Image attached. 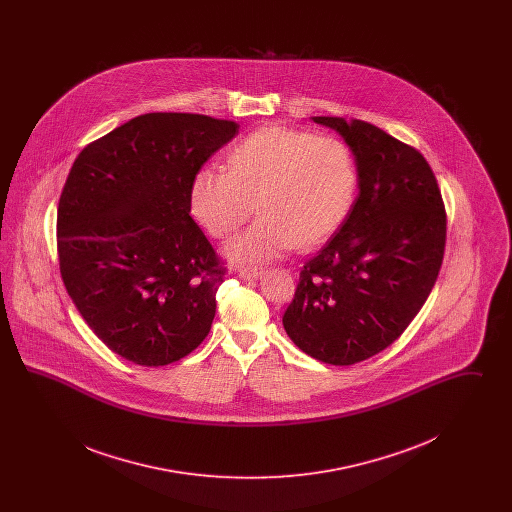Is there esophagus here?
I'll list each match as a JSON object with an SVG mask.
<instances>
[{
    "label": "esophagus",
    "mask_w": 512,
    "mask_h": 512,
    "mask_svg": "<svg viewBox=\"0 0 512 512\" xmlns=\"http://www.w3.org/2000/svg\"><path fill=\"white\" fill-rule=\"evenodd\" d=\"M265 272L263 270H257V268H240L238 270V276L242 278V280H257V278H261Z\"/></svg>",
    "instance_id": "obj_1"
}]
</instances>
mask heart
I'll return each mask as SVG.
<instances>
[{
	"label": "heart",
	"instance_id": "heart-1",
	"mask_svg": "<svg viewBox=\"0 0 512 512\" xmlns=\"http://www.w3.org/2000/svg\"><path fill=\"white\" fill-rule=\"evenodd\" d=\"M359 192L351 147L334 136L265 126L228 155V171L201 167L190 182V213L213 238L261 217L224 245L238 265H261L293 247L315 249L349 217Z\"/></svg>",
	"mask_w": 512,
	"mask_h": 512
}]
</instances>
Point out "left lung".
<instances>
[{"instance_id":"obj_1","label":"left lung","mask_w":512,"mask_h":512,"mask_svg":"<svg viewBox=\"0 0 512 512\" xmlns=\"http://www.w3.org/2000/svg\"><path fill=\"white\" fill-rule=\"evenodd\" d=\"M336 130L359 167V195L340 230L299 272L282 324L328 365L384 351L422 309L438 280L445 209L420 151L370 122L311 117Z\"/></svg>"}]
</instances>
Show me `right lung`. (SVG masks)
Wrapping results in <instances>:
<instances>
[{"mask_svg":"<svg viewBox=\"0 0 512 512\" xmlns=\"http://www.w3.org/2000/svg\"><path fill=\"white\" fill-rule=\"evenodd\" d=\"M234 121L147 113L84 147L57 209L65 288L94 334L142 366L180 361L211 330L224 280L190 217V182Z\"/></svg>","mask_w":512,"mask_h":512,"instance_id":"right-lung-1","label":"right lung"}]
</instances>
